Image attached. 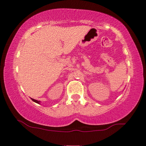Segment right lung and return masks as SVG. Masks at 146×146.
<instances>
[{
    "instance_id": "add662e5",
    "label": "right lung",
    "mask_w": 146,
    "mask_h": 146,
    "mask_svg": "<svg viewBox=\"0 0 146 146\" xmlns=\"http://www.w3.org/2000/svg\"><path fill=\"white\" fill-rule=\"evenodd\" d=\"M31 99H32V100H33V102H35L38 104H40V101H38V100H35V99H33V98H31Z\"/></svg>"
}]
</instances>
